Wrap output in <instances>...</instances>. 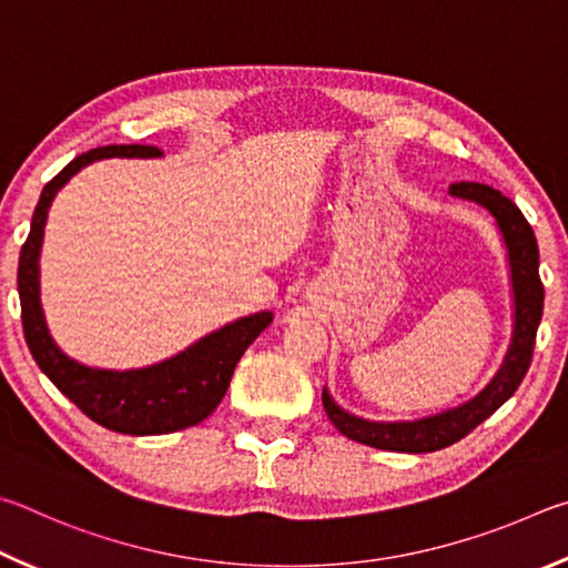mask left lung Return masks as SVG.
<instances>
[{"label": "left lung", "mask_w": 568, "mask_h": 568, "mask_svg": "<svg viewBox=\"0 0 568 568\" xmlns=\"http://www.w3.org/2000/svg\"><path fill=\"white\" fill-rule=\"evenodd\" d=\"M454 196L471 199L496 216L506 248H509L511 264V284H514V342L506 354V362L494 376V382L486 389L459 409L444 412L439 416H429L422 422H402V424H376L364 422L346 414L332 402V396L322 392L324 412L329 422L349 439L374 446L384 452H406V454H426L439 452L462 442L466 434H471L476 426L489 419L504 402H509L514 392L519 389L526 372L531 366L536 329H539L544 314V284L539 276V246L531 224L526 222L521 209L509 196H504L496 189L476 182H456L449 186Z\"/></svg>", "instance_id": "left-lung-1"}]
</instances>
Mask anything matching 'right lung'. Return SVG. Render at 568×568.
I'll list each match as a JSON object with an SVG mask.
<instances>
[{
    "label": "right lung",
    "instance_id": "obj_1",
    "mask_svg": "<svg viewBox=\"0 0 568 568\" xmlns=\"http://www.w3.org/2000/svg\"><path fill=\"white\" fill-rule=\"evenodd\" d=\"M162 149L149 144H109L77 156L47 182L32 216L27 242L19 252L17 290L22 302V326L29 352L52 384L74 402L89 419L109 432L149 436L186 429L204 422L224 399L236 362L258 334L272 324V314L244 316L202 342L189 346L174 359L136 372L89 369L57 349L47 332L39 304V246H42L47 209L54 194L79 169L104 156H159Z\"/></svg>",
    "mask_w": 568,
    "mask_h": 568
}]
</instances>
